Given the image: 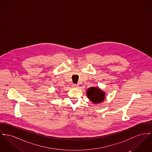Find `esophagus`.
<instances>
[{
    "label": "esophagus",
    "mask_w": 152,
    "mask_h": 152,
    "mask_svg": "<svg viewBox=\"0 0 152 152\" xmlns=\"http://www.w3.org/2000/svg\"><path fill=\"white\" fill-rule=\"evenodd\" d=\"M72 87L74 88H78L79 87V85L78 84H73Z\"/></svg>",
    "instance_id": "esophagus-1"
}]
</instances>
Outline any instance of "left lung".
<instances>
[{"label":"left lung","instance_id":"1","mask_svg":"<svg viewBox=\"0 0 152 152\" xmlns=\"http://www.w3.org/2000/svg\"><path fill=\"white\" fill-rule=\"evenodd\" d=\"M87 96L94 103H100L105 99L104 92L97 88H90L87 91Z\"/></svg>","mask_w":152,"mask_h":152}]
</instances>
